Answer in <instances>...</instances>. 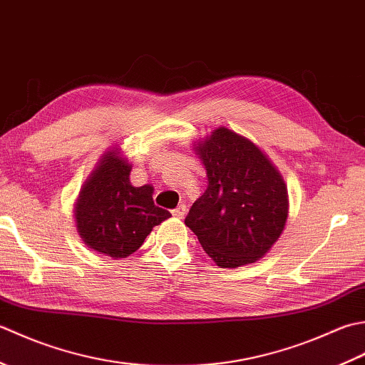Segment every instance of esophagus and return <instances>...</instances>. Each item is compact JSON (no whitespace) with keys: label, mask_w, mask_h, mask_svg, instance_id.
<instances>
[{"label":"esophagus","mask_w":365,"mask_h":365,"mask_svg":"<svg viewBox=\"0 0 365 365\" xmlns=\"http://www.w3.org/2000/svg\"><path fill=\"white\" fill-rule=\"evenodd\" d=\"M172 214L175 215L176 219H184V215L187 214V206H185V205H180L178 207H175V210L172 211Z\"/></svg>","instance_id":"obj_1"}]
</instances>
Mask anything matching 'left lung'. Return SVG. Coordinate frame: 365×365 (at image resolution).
<instances>
[{
    "label": "left lung",
    "mask_w": 365,
    "mask_h": 365,
    "mask_svg": "<svg viewBox=\"0 0 365 365\" xmlns=\"http://www.w3.org/2000/svg\"><path fill=\"white\" fill-rule=\"evenodd\" d=\"M207 189L184 224L220 267L258 262L285 230L288 189L277 167L247 137L225 128L193 143Z\"/></svg>",
    "instance_id": "obj_1"
}]
</instances>
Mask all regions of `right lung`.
Masks as SVG:
<instances>
[{"label": "right lung", "mask_w": 365, "mask_h": 365, "mask_svg": "<svg viewBox=\"0 0 365 365\" xmlns=\"http://www.w3.org/2000/svg\"><path fill=\"white\" fill-rule=\"evenodd\" d=\"M132 163L116 145L101 155L73 205L81 241L103 257L128 258L155 225L172 217L154 205L153 185L130 184Z\"/></svg>", "instance_id": "add662e5"}]
</instances>
